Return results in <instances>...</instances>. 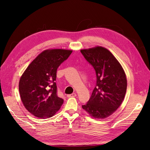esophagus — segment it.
<instances>
[{
    "label": "esophagus",
    "mask_w": 150,
    "mask_h": 150,
    "mask_svg": "<svg viewBox=\"0 0 150 150\" xmlns=\"http://www.w3.org/2000/svg\"><path fill=\"white\" fill-rule=\"evenodd\" d=\"M76 96V95L75 93H72V94H71V95H68L67 96L68 98H71V97H75Z\"/></svg>",
    "instance_id": "34e87169"
}]
</instances>
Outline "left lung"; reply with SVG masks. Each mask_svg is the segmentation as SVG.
Listing matches in <instances>:
<instances>
[{"label":"left lung","mask_w":150,"mask_h":150,"mask_svg":"<svg viewBox=\"0 0 150 150\" xmlns=\"http://www.w3.org/2000/svg\"><path fill=\"white\" fill-rule=\"evenodd\" d=\"M80 51L96 74V86L82 108L94 119H106L115 112L124 101L127 86L124 70L106 48L97 46Z\"/></svg>","instance_id":"8db88e82"}]
</instances>
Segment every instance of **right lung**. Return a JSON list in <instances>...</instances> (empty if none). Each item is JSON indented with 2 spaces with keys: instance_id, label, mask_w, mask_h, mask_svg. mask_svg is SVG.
<instances>
[{
  "instance_id": "right-lung-1",
  "label": "right lung",
  "mask_w": 150,
  "mask_h": 150,
  "mask_svg": "<svg viewBox=\"0 0 150 150\" xmlns=\"http://www.w3.org/2000/svg\"><path fill=\"white\" fill-rule=\"evenodd\" d=\"M71 50L49 49L39 54L28 66L19 81L20 99L28 111L41 119L52 117L64 100L57 95V69Z\"/></svg>"
}]
</instances>
